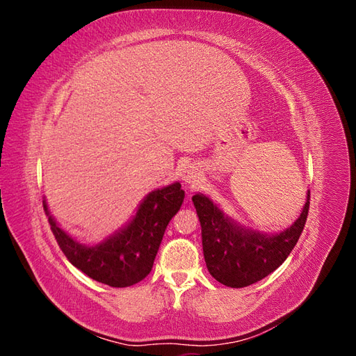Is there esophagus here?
Wrapping results in <instances>:
<instances>
[{
	"mask_svg": "<svg viewBox=\"0 0 356 356\" xmlns=\"http://www.w3.org/2000/svg\"><path fill=\"white\" fill-rule=\"evenodd\" d=\"M182 179H184L186 184L195 186L200 181V170L197 166H187L184 169V174H182Z\"/></svg>",
	"mask_w": 356,
	"mask_h": 356,
	"instance_id": "esophagus-1",
	"label": "esophagus"
}]
</instances>
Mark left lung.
<instances>
[{"mask_svg":"<svg viewBox=\"0 0 356 356\" xmlns=\"http://www.w3.org/2000/svg\"><path fill=\"white\" fill-rule=\"evenodd\" d=\"M310 191L296 222L276 234L246 229L227 217L202 193L193 203L202 225V245L207 267L212 277L225 286L243 288L275 272L294 250L307 220Z\"/></svg>","mask_w":356,"mask_h":356,"instance_id":"left-lung-1","label":"left lung"}]
</instances>
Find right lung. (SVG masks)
Here are the masks:
<instances>
[{
	"instance_id": "right-lung-1",
	"label": "right lung",
	"mask_w": 356,
	"mask_h": 356,
	"mask_svg": "<svg viewBox=\"0 0 356 356\" xmlns=\"http://www.w3.org/2000/svg\"><path fill=\"white\" fill-rule=\"evenodd\" d=\"M182 202L184 190L179 182L152 191L131 222L95 246L72 239L51 217L46 200L42 207L59 248L72 266L101 284L124 288L143 281L152 272L165 230Z\"/></svg>"
}]
</instances>
